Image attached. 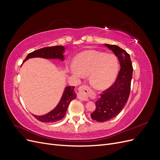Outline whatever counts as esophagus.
<instances>
[{"mask_svg":"<svg viewBox=\"0 0 160 160\" xmlns=\"http://www.w3.org/2000/svg\"><path fill=\"white\" fill-rule=\"evenodd\" d=\"M91 89L90 87L87 85H83L79 87L77 98L82 101H88L89 95L91 93Z\"/></svg>","mask_w":160,"mask_h":160,"instance_id":"1","label":"esophagus"}]
</instances>
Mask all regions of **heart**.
Listing matches in <instances>:
<instances>
[{"label": "heart", "instance_id": "heart-1", "mask_svg": "<svg viewBox=\"0 0 160 160\" xmlns=\"http://www.w3.org/2000/svg\"><path fill=\"white\" fill-rule=\"evenodd\" d=\"M71 72L75 75H88L91 85L97 89L108 88L115 79L119 64L116 57L96 51L80 53L75 59Z\"/></svg>", "mask_w": 160, "mask_h": 160}]
</instances>
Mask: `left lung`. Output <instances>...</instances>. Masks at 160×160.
<instances>
[{
	"instance_id": "left-lung-1",
	"label": "left lung",
	"mask_w": 160,
	"mask_h": 160,
	"mask_svg": "<svg viewBox=\"0 0 160 160\" xmlns=\"http://www.w3.org/2000/svg\"><path fill=\"white\" fill-rule=\"evenodd\" d=\"M117 56L121 68L114 83L102 91L95 102L96 109L91 117L98 122H104L117 116L126 104L130 94L133 66L130 56L115 45L105 44Z\"/></svg>"
}]
</instances>
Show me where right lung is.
Masks as SVG:
<instances>
[{"mask_svg": "<svg viewBox=\"0 0 160 160\" xmlns=\"http://www.w3.org/2000/svg\"><path fill=\"white\" fill-rule=\"evenodd\" d=\"M64 51V47L61 45L41 48L40 49L28 54L24 61L32 57H42L45 59H57L58 58V59L63 60ZM74 88L75 86L67 87L59 103L52 111L44 115L37 116L33 115L34 117L40 122L45 123H53L62 119L65 117L70 102L72 99L76 98L77 95L74 91Z\"/></svg>", "mask_w": 160, "mask_h": 160, "instance_id": "add662e5", "label": "right lung"}]
</instances>
